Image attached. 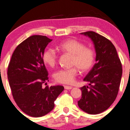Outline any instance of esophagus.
<instances>
[{
    "instance_id": "34e87169",
    "label": "esophagus",
    "mask_w": 130,
    "mask_h": 130,
    "mask_svg": "<svg viewBox=\"0 0 130 130\" xmlns=\"http://www.w3.org/2000/svg\"><path fill=\"white\" fill-rule=\"evenodd\" d=\"M64 88H65V89L69 90V89H72V86H64Z\"/></svg>"
}]
</instances>
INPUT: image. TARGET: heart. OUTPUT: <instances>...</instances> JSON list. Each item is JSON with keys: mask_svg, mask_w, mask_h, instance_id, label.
Listing matches in <instances>:
<instances>
[{"mask_svg": "<svg viewBox=\"0 0 130 130\" xmlns=\"http://www.w3.org/2000/svg\"><path fill=\"white\" fill-rule=\"evenodd\" d=\"M60 50L72 55L71 65L73 67L61 69L55 73V79L57 82L63 84H72L78 75V69L82 72L89 70L95 61V52L89 46L75 39H68L58 45ZM43 60L51 67L55 66L58 61V55L55 50L48 48L44 50Z\"/></svg>", "mask_w": 130, "mask_h": 130, "instance_id": "b5f03b06", "label": "heart"}]
</instances>
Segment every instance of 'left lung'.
Masks as SVG:
<instances>
[{"label":"left lung","mask_w":130,"mask_h":130,"mask_svg":"<svg viewBox=\"0 0 130 130\" xmlns=\"http://www.w3.org/2000/svg\"><path fill=\"white\" fill-rule=\"evenodd\" d=\"M92 40L96 52V63L84 80L78 107L90 115L103 112L114 103L118 94L122 76V64L111 41L94 31L82 32Z\"/></svg>","instance_id":"obj_1"}]
</instances>
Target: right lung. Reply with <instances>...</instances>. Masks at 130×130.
<instances>
[{
    "label": "right lung",
    "mask_w": 130,
    "mask_h": 130,
    "mask_svg": "<svg viewBox=\"0 0 130 130\" xmlns=\"http://www.w3.org/2000/svg\"><path fill=\"white\" fill-rule=\"evenodd\" d=\"M52 41L41 35L27 38L16 47L9 63L7 77L13 98L18 107L32 117L50 112L64 89L61 86L42 87L49 80L43 55Z\"/></svg>",
    "instance_id": "obj_1"
}]
</instances>
